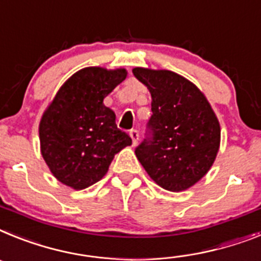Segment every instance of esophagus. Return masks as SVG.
Instances as JSON below:
<instances>
[{"mask_svg":"<svg viewBox=\"0 0 261 261\" xmlns=\"http://www.w3.org/2000/svg\"><path fill=\"white\" fill-rule=\"evenodd\" d=\"M128 135H130L131 139H133V146H137L138 139H139V133H138L137 130H131L130 133H128Z\"/></svg>","mask_w":261,"mask_h":261,"instance_id":"obj_1","label":"esophagus"}]
</instances>
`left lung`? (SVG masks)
Listing matches in <instances>:
<instances>
[{"label": "left lung", "mask_w": 261, "mask_h": 261, "mask_svg": "<svg viewBox=\"0 0 261 261\" xmlns=\"http://www.w3.org/2000/svg\"><path fill=\"white\" fill-rule=\"evenodd\" d=\"M134 76L151 93L152 137L135 149L140 164L159 187L182 192L212 168L221 126L201 90L185 77L167 69L137 67Z\"/></svg>", "instance_id": "obj_1"}]
</instances>
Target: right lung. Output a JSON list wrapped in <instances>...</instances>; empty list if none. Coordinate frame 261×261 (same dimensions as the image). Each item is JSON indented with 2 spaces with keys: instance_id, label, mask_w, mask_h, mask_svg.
Listing matches in <instances>:
<instances>
[{
  "instance_id": "obj_1",
  "label": "right lung",
  "mask_w": 261,
  "mask_h": 261,
  "mask_svg": "<svg viewBox=\"0 0 261 261\" xmlns=\"http://www.w3.org/2000/svg\"><path fill=\"white\" fill-rule=\"evenodd\" d=\"M127 76L124 68H83L72 74L44 110L40 152L62 184L81 190L108 173L109 165L133 140L115 124L103 98Z\"/></svg>"
}]
</instances>
